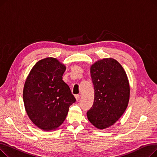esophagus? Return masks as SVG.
<instances>
[{
  "instance_id": "34e87169",
  "label": "esophagus",
  "mask_w": 157,
  "mask_h": 157,
  "mask_svg": "<svg viewBox=\"0 0 157 157\" xmlns=\"http://www.w3.org/2000/svg\"><path fill=\"white\" fill-rule=\"evenodd\" d=\"M80 97H81V95H75V98H76V99L77 101H78V100L79 99Z\"/></svg>"
}]
</instances>
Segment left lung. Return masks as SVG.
<instances>
[{
  "mask_svg": "<svg viewBox=\"0 0 157 157\" xmlns=\"http://www.w3.org/2000/svg\"><path fill=\"white\" fill-rule=\"evenodd\" d=\"M94 87V102L87 111L90 122L98 129L112 126L125 111L130 85L121 65L112 58L99 60L90 67Z\"/></svg>",
  "mask_w": 157,
  "mask_h": 157,
  "instance_id": "left-lung-1",
  "label": "left lung"
}]
</instances>
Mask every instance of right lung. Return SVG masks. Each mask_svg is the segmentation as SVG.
<instances>
[{
  "label": "right lung",
  "instance_id": "obj_1",
  "mask_svg": "<svg viewBox=\"0 0 157 157\" xmlns=\"http://www.w3.org/2000/svg\"><path fill=\"white\" fill-rule=\"evenodd\" d=\"M65 65L55 58L38 61L25 82L23 98L30 120L40 129L53 130L67 117L76 102L70 88L62 80Z\"/></svg>",
  "mask_w": 157,
  "mask_h": 157
}]
</instances>
